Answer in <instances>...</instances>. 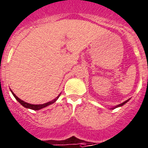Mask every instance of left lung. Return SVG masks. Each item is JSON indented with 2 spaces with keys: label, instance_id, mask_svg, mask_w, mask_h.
<instances>
[{
  "label": "left lung",
  "instance_id": "obj_1",
  "mask_svg": "<svg viewBox=\"0 0 148 148\" xmlns=\"http://www.w3.org/2000/svg\"><path fill=\"white\" fill-rule=\"evenodd\" d=\"M130 99H128V100H127V101H124V102H123V103H121V104L117 105V106H114V107L111 108V110H114V109H115V108L121 107V106H123V105H124V104H125V103H127L128 101H130Z\"/></svg>",
  "mask_w": 148,
  "mask_h": 148
}]
</instances>
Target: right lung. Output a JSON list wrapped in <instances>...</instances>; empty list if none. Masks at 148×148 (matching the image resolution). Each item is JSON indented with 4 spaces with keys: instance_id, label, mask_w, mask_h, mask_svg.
I'll return each mask as SVG.
<instances>
[{
    "instance_id": "add662e5",
    "label": "right lung",
    "mask_w": 148,
    "mask_h": 148,
    "mask_svg": "<svg viewBox=\"0 0 148 148\" xmlns=\"http://www.w3.org/2000/svg\"><path fill=\"white\" fill-rule=\"evenodd\" d=\"M10 91H11L12 94L13 95L14 97H15V98L16 99V100H17V101H18V102L20 103L24 107L27 108V109H30V110H41V109H43V108L46 107V106L52 104V103H53L56 102V101H57V99H58L59 97L60 96V95H59L57 96V97H56L55 99L52 100L51 101H49V102L45 103H43V104H31V103H28L25 102V101H22V100H21L20 98H18L17 96L15 95V94L13 93V92H12V90L10 89Z\"/></svg>"
}]
</instances>
